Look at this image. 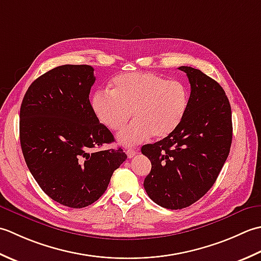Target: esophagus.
Instances as JSON below:
<instances>
[{
    "label": "esophagus",
    "mask_w": 261,
    "mask_h": 261,
    "mask_svg": "<svg viewBox=\"0 0 261 261\" xmlns=\"http://www.w3.org/2000/svg\"><path fill=\"white\" fill-rule=\"evenodd\" d=\"M137 153H138V151L136 150V148H127V150H126L127 156H128L129 159L130 158H134Z\"/></svg>",
    "instance_id": "34e87169"
}]
</instances>
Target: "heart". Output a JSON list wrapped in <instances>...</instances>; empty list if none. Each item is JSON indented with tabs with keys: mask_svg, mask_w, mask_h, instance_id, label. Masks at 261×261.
I'll use <instances>...</instances> for the list:
<instances>
[{
	"mask_svg": "<svg viewBox=\"0 0 261 261\" xmlns=\"http://www.w3.org/2000/svg\"><path fill=\"white\" fill-rule=\"evenodd\" d=\"M187 84L167 80L150 72L120 74L113 81V90H100L91 99L95 116L111 130H119L118 141L133 146L152 134L163 138L181 124L189 108Z\"/></svg>",
	"mask_w": 261,
	"mask_h": 261,
	"instance_id": "heart-1",
	"label": "heart"
}]
</instances>
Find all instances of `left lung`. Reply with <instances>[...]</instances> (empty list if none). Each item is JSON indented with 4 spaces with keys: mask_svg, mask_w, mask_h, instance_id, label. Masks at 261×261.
<instances>
[{
    "mask_svg": "<svg viewBox=\"0 0 261 261\" xmlns=\"http://www.w3.org/2000/svg\"><path fill=\"white\" fill-rule=\"evenodd\" d=\"M190 83L189 108L171 134L142 146L152 169L144 188L154 203L181 210L216 181L232 143L231 106L224 90L200 70L180 66Z\"/></svg>",
    "mask_w": 261,
    "mask_h": 261,
    "instance_id": "obj_1",
    "label": "left lung"
}]
</instances>
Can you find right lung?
<instances>
[{"mask_svg": "<svg viewBox=\"0 0 261 261\" xmlns=\"http://www.w3.org/2000/svg\"><path fill=\"white\" fill-rule=\"evenodd\" d=\"M90 65H62L36 79L20 108V143L31 174L46 195L82 208L98 200L127 155L90 103Z\"/></svg>", "mask_w": 261, "mask_h": 261, "instance_id": "obj_1", "label": "right lung"}]
</instances>
